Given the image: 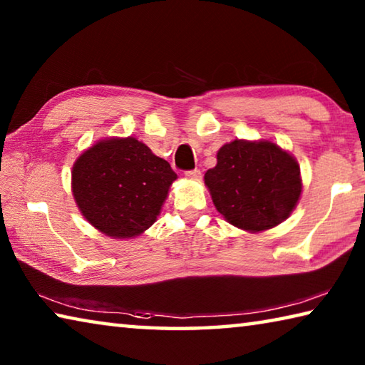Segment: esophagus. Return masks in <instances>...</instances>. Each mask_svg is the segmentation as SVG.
<instances>
[{"label": "esophagus", "instance_id": "esophagus-1", "mask_svg": "<svg viewBox=\"0 0 365 365\" xmlns=\"http://www.w3.org/2000/svg\"><path fill=\"white\" fill-rule=\"evenodd\" d=\"M185 177H187V178H193V180H200V178H201V170H200V169L187 170V172H185Z\"/></svg>", "mask_w": 365, "mask_h": 365}]
</instances>
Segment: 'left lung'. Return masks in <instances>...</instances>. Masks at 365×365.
<instances>
[{"label":"left lung","mask_w":365,"mask_h":365,"mask_svg":"<svg viewBox=\"0 0 365 365\" xmlns=\"http://www.w3.org/2000/svg\"><path fill=\"white\" fill-rule=\"evenodd\" d=\"M214 206L232 225L267 230L285 220L301 195L299 165L270 141L235 140L205 174Z\"/></svg>","instance_id":"left-lung-1"}]
</instances>
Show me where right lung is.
I'll use <instances>...</instances> for the list:
<instances>
[{
	"label": "right lung",
	"mask_w": 365,
	"mask_h": 365,
	"mask_svg": "<svg viewBox=\"0 0 365 365\" xmlns=\"http://www.w3.org/2000/svg\"><path fill=\"white\" fill-rule=\"evenodd\" d=\"M177 178L168 160L128 138L98 141L72 169L73 197L85 219L113 238H130L154 224Z\"/></svg>",
	"instance_id": "add662e5"
}]
</instances>
